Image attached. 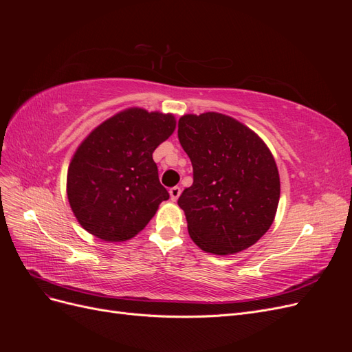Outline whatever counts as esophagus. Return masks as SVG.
<instances>
[{"label":"esophagus","instance_id":"34e87169","mask_svg":"<svg viewBox=\"0 0 352 352\" xmlns=\"http://www.w3.org/2000/svg\"><path fill=\"white\" fill-rule=\"evenodd\" d=\"M180 192H182V189H180L179 186H173V188H170V190H168V194H170V199H172V201H177V198L180 197Z\"/></svg>","mask_w":352,"mask_h":352}]
</instances>
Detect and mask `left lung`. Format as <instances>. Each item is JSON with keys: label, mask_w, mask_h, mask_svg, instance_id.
Instances as JSON below:
<instances>
[{"label": "left lung", "mask_w": 352, "mask_h": 352, "mask_svg": "<svg viewBox=\"0 0 352 352\" xmlns=\"http://www.w3.org/2000/svg\"><path fill=\"white\" fill-rule=\"evenodd\" d=\"M194 184L179 197L189 236L211 254L250 248L267 232L280 198L274 157L261 138L230 116L208 111L179 119Z\"/></svg>", "instance_id": "obj_1"}]
</instances>
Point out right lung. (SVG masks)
<instances>
[{
    "mask_svg": "<svg viewBox=\"0 0 352 352\" xmlns=\"http://www.w3.org/2000/svg\"><path fill=\"white\" fill-rule=\"evenodd\" d=\"M175 129L173 114L131 107L85 138L67 170L69 204L85 230L123 242L148 225L168 199L153 153Z\"/></svg>",
    "mask_w": 352,
    "mask_h": 352,
    "instance_id": "right-lung-1",
    "label": "right lung"
}]
</instances>
